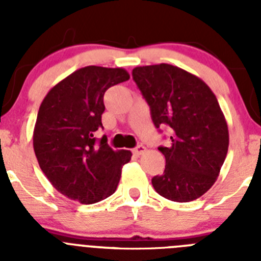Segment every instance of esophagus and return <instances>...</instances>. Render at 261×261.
Here are the masks:
<instances>
[{"label":"esophagus","mask_w":261,"mask_h":261,"mask_svg":"<svg viewBox=\"0 0 261 261\" xmlns=\"http://www.w3.org/2000/svg\"><path fill=\"white\" fill-rule=\"evenodd\" d=\"M145 151H146V147H145L144 145H137V146L133 149V153H135L136 155H141V154H144Z\"/></svg>","instance_id":"1"}]
</instances>
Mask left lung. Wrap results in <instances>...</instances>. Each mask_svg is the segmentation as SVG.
Wrapping results in <instances>:
<instances>
[{"label": "left lung", "instance_id": "obj_1", "mask_svg": "<svg viewBox=\"0 0 261 261\" xmlns=\"http://www.w3.org/2000/svg\"><path fill=\"white\" fill-rule=\"evenodd\" d=\"M133 80L150 106L156 128H171L162 175L151 179L165 199L188 202L208 192L229 149V128L218 100L204 81L170 64L137 66Z\"/></svg>", "mask_w": 261, "mask_h": 261}]
</instances>
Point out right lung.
Here are the masks:
<instances>
[{
	"mask_svg": "<svg viewBox=\"0 0 261 261\" xmlns=\"http://www.w3.org/2000/svg\"><path fill=\"white\" fill-rule=\"evenodd\" d=\"M129 80L123 68L90 65L60 81L41 102L34 128V150L41 171L64 196L94 204L116 191L129 150H112L94 133L102 126L103 96Z\"/></svg>",
	"mask_w": 261,
	"mask_h": 261,
	"instance_id": "right-lung-1",
	"label": "right lung"
}]
</instances>
